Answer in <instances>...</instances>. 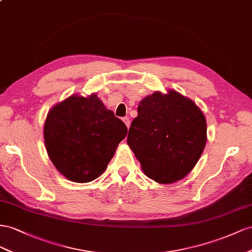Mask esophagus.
<instances>
[{"instance_id": "esophagus-1", "label": "esophagus", "mask_w": 252, "mask_h": 252, "mask_svg": "<svg viewBox=\"0 0 252 252\" xmlns=\"http://www.w3.org/2000/svg\"><path fill=\"white\" fill-rule=\"evenodd\" d=\"M122 120H124V122L126 124V127L128 128L130 127V119H128V117H125V118H122Z\"/></svg>"}]
</instances>
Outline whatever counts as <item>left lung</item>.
<instances>
[{
  "mask_svg": "<svg viewBox=\"0 0 252 252\" xmlns=\"http://www.w3.org/2000/svg\"><path fill=\"white\" fill-rule=\"evenodd\" d=\"M131 124L127 145L145 174L159 184L188 175L207 140L206 118L191 99L171 90L143 98Z\"/></svg>",
  "mask_w": 252,
  "mask_h": 252,
  "instance_id": "8db88e82",
  "label": "left lung"
}]
</instances>
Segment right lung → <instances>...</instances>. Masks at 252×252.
Here are the masks:
<instances>
[{"label": "right lung", "instance_id": "add662e5", "mask_svg": "<svg viewBox=\"0 0 252 252\" xmlns=\"http://www.w3.org/2000/svg\"><path fill=\"white\" fill-rule=\"evenodd\" d=\"M126 133V126L96 94L63 100L50 109L44 124L50 160L75 183H89L101 175Z\"/></svg>", "mask_w": 252, "mask_h": 252}]
</instances>
